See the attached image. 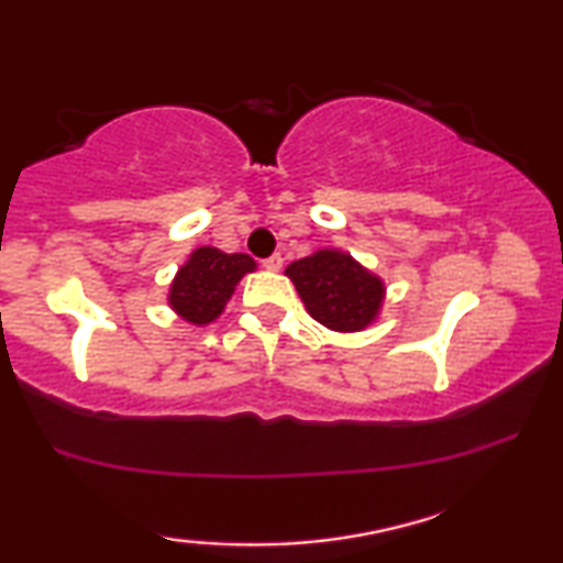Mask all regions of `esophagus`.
<instances>
[{
    "label": "esophagus",
    "mask_w": 563,
    "mask_h": 563,
    "mask_svg": "<svg viewBox=\"0 0 563 563\" xmlns=\"http://www.w3.org/2000/svg\"><path fill=\"white\" fill-rule=\"evenodd\" d=\"M282 264H284V258H282V254H274V256H268V258H264V268H268V272H279V268H282Z\"/></svg>",
    "instance_id": "obj_1"
}]
</instances>
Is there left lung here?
I'll return each instance as SVG.
<instances>
[{
	"mask_svg": "<svg viewBox=\"0 0 563 563\" xmlns=\"http://www.w3.org/2000/svg\"><path fill=\"white\" fill-rule=\"evenodd\" d=\"M284 274L295 282L307 312L335 332H357L376 322L386 295L380 276L338 249L314 251Z\"/></svg>",
	"mask_w": 563,
	"mask_h": 563,
	"instance_id": "obj_1",
	"label": "left lung"
}]
</instances>
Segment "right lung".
<instances>
[{"mask_svg":"<svg viewBox=\"0 0 563 563\" xmlns=\"http://www.w3.org/2000/svg\"><path fill=\"white\" fill-rule=\"evenodd\" d=\"M254 268L256 262L249 254H223L213 246L195 249L169 284V307L185 322L200 328L210 324L223 314L235 284Z\"/></svg>","mask_w":563,"mask_h":563,"instance_id":"1","label":"right lung"}]
</instances>
